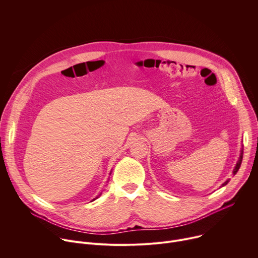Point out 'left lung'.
<instances>
[{"mask_svg": "<svg viewBox=\"0 0 258 258\" xmlns=\"http://www.w3.org/2000/svg\"><path fill=\"white\" fill-rule=\"evenodd\" d=\"M242 158H243V149L241 150V153H240V157H239V160L237 161V163H236V166H235V168L233 169V174H234V175L237 173V171L239 170V168H240V166H241V163H242ZM228 182H229V179H227V180H226V181H225V182L223 183V185L220 186V187H224V186H226Z\"/></svg>", "mask_w": 258, "mask_h": 258, "instance_id": "left-lung-1", "label": "left lung"}]
</instances>
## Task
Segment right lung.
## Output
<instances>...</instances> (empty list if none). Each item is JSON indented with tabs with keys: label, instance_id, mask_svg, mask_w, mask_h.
<instances>
[{
	"label": "right lung",
	"instance_id": "right-lung-1",
	"mask_svg": "<svg viewBox=\"0 0 258 258\" xmlns=\"http://www.w3.org/2000/svg\"><path fill=\"white\" fill-rule=\"evenodd\" d=\"M100 195H101V194H100ZM100 195H99V196H100ZM99 196H98V197H96V198H95V199H93V200H92V201H94V200H96V199H97V198H99Z\"/></svg>",
	"mask_w": 258,
	"mask_h": 258
}]
</instances>
